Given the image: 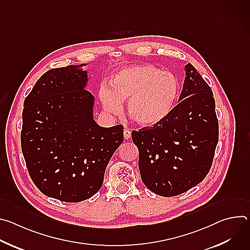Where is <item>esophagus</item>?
<instances>
[{
	"instance_id": "esophagus-1",
	"label": "esophagus",
	"mask_w": 250,
	"mask_h": 250,
	"mask_svg": "<svg viewBox=\"0 0 250 250\" xmlns=\"http://www.w3.org/2000/svg\"><path fill=\"white\" fill-rule=\"evenodd\" d=\"M131 136V131L129 129H125L124 130V137L125 139H128Z\"/></svg>"
}]
</instances>
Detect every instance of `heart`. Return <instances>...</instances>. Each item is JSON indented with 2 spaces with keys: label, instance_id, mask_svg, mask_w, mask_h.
<instances>
[{
  "label": "heart",
  "instance_id": "obj_1",
  "mask_svg": "<svg viewBox=\"0 0 250 250\" xmlns=\"http://www.w3.org/2000/svg\"><path fill=\"white\" fill-rule=\"evenodd\" d=\"M180 94V84L170 72L148 64L121 69L111 86L100 90L105 112L119 114L126 102V115L135 124L151 126L163 121L173 110Z\"/></svg>",
  "mask_w": 250,
  "mask_h": 250
}]
</instances>
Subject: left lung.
Returning <instances> with one entry per match:
<instances>
[{"label": "left lung", "mask_w": 250, "mask_h": 250, "mask_svg": "<svg viewBox=\"0 0 250 250\" xmlns=\"http://www.w3.org/2000/svg\"><path fill=\"white\" fill-rule=\"evenodd\" d=\"M179 103L152 127L131 131L141 180L162 197L182 194L204 180L219 141L216 103L209 86L188 63Z\"/></svg>", "instance_id": "obj_1"}]
</instances>
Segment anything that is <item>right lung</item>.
<instances>
[{
    "label": "right lung",
    "mask_w": 250,
    "mask_h": 250,
    "mask_svg": "<svg viewBox=\"0 0 250 250\" xmlns=\"http://www.w3.org/2000/svg\"><path fill=\"white\" fill-rule=\"evenodd\" d=\"M86 65L48 70L23 102L21 151L31 180L44 195L70 203L100 190L124 140L122 125L104 127L94 120Z\"/></svg>",
    "instance_id": "1"
}]
</instances>
